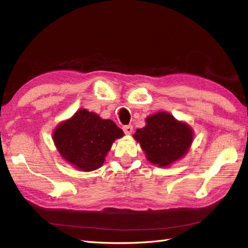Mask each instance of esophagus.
<instances>
[{"label":"esophagus","mask_w":248,"mask_h":248,"mask_svg":"<svg viewBox=\"0 0 248 248\" xmlns=\"http://www.w3.org/2000/svg\"><path fill=\"white\" fill-rule=\"evenodd\" d=\"M123 130L126 134H131L133 131V127H132V125H125L123 127Z\"/></svg>","instance_id":"1"}]
</instances>
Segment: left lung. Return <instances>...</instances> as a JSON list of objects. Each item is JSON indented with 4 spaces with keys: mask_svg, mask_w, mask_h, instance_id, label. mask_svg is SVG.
Returning <instances> with one entry per match:
<instances>
[{
    "mask_svg": "<svg viewBox=\"0 0 248 248\" xmlns=\"http://www.w3.org/2000/svg\"><path fill=\"white\" fill-rule=\"evenodd\" d=\"M194 132L191 127L170 112L158 111L146 118V126L133 138L140 142L147 159L159 168H167L188 153Z\"/></svg>",
    "mask_w": 248,
    "mask_h": 248,
    "instance_id": "obj_1",
    "label": "left lung"
}]
</instances>
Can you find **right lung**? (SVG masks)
Returning a JSON list of instances; mask_svg holds the SVG:
<instances>
[{"label":"right lung","mask_w":248,"mask_h":248,"mask_svg":"<svg viewBox=\"0 0 248 248\" xmlns=\"http://www.w3.org/2000/svg\"><path fill=\"white\" fill-rule=\"evenodd\" d=\"M123 136L114 121L80 108L56 127L52 140L65 161L77 170L91 171L102 167L112 142Z\"/></svg>","instance_id":"right-lung-1"}]
</instances>
